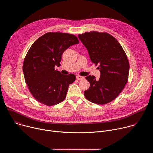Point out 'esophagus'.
Returning <instances> with one entry per match:
<instances>
[{"instance_id": "1", "label": "esophagus", "mask_w": 153, "mask_h": 153, "mask_svg": "<svg viewBox=\"0 0 153 153\" xmlns=\"http://www.w3.org/2000/svg\"><path fill=\"white\" fill-rule=\"evenodd\" d=\"M76 79L77 80H82V79H84L85 77H82V76H76Z\"/></svg>"}]
</instances>
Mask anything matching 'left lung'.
Listing matches in <instances>:
<instances>
[{"mask_svg":"<svg viewBox=\"0 0 153 153\" xmlns=\"http://www.w3.org/2000/svg\"><path fill=\"white\" fill-rule=\"evenodd\" d=\"M88 51L91 60L100 71V77H86L90 88L84 91L86 99L104 105L114 100L125 88L128 80V57L116 38L105 32L95 31L78 35Z\"/></svg>","mask_w":153,"mask_h":153,"instance_id":"left-lung-1","label":"left lung"}]
</instances>
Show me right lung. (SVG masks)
<instances>
[{
    "label": "right lung",
    "instance_id": "add662e5",
    "mask_svg": "<svg viewBox=\"0 0 153 153\" xmlns=\"http://www.w3.org/2000/svg\"><path fill=\"white\" fill-rule=\"evenodd\" d=\"M79 43L77 37L72 34L49 32L31 45L24 60L23 72L31 94L38 102L53 106L65 100L76 76L62 74L54 70V67L60 65L65 50Z\"/></svg>",
    "mask_w": 153,
    "mask_h": 153
}]
</instances>
